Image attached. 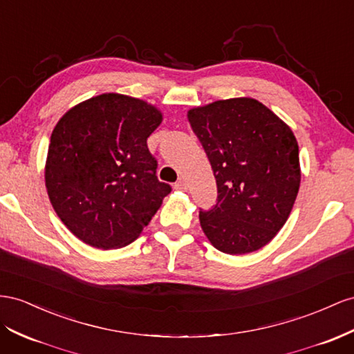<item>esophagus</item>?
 I'll return each mask as SVG.
<instances>
[{
    "mask_svg": "<svg viewBox=\"0 0 354 354\" xmlns=\"http://www.w3.org/2000/svg\"><path fill=\"white\" fill-rule=\"evenodd\" d=\"M174 189H177V190H183V192H186L187 190V183L185 180H178L177 183L174 185Z\"/></svg>",
    "mask_w": 354,
    "mask_h": 354,
    "instance_id": "obj_1",
    "label": "esophagus"
}]
</instances>
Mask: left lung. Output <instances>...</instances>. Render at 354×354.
Returning a JSON list of instances; mask_svg holds the SVG:
<instances>
[{"label": "left lung", "instance_id": "obj_1", "mask_svg": "<svg viewBox=\"0 0 354 354\" xmlns=\"http://www.w3.org/2000/svg\"><path fill=\"white\" fill-rule=\"evenodd\" d=\"M212 164L217 203L199 212L217 250L245 254L268 244L288 221L301 183L292 129L253 98L221 100L187 111Z\"/></svg>", "mask_w": 354, "mask_h": 354}]
</instances>
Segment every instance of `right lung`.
Returning <instances> with one entry per match:
<instances>
[{"mask_svg": "<svg viewBox=\"0 0 354 354\" xmlns=\"http://www.w3.org/2000/svg\"><path fill=\"white\" fill-rule=\"evenodd\" d=\"M160 122L162 113L146 101L102 93L56 123L44 168L47 195L83 243L102 250L131 244L171 192L147 147Z\"/></svg>", "mask_w": 354, "mask_h": 354, "instance_id": "obj_1", "label": "right lung"}]
</instances>
